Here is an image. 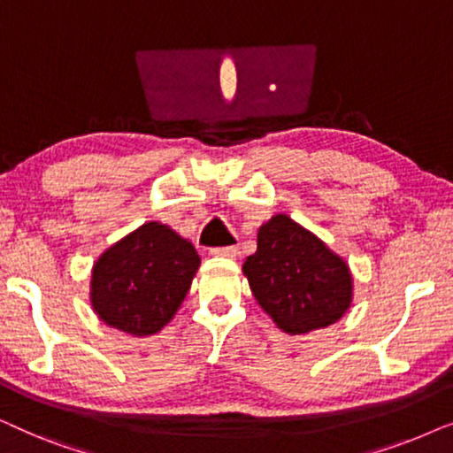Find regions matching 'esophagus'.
<instances>
[{
    "label": "esophagus",
    "mask_w": 453,
    "mask_h": 453,
    "mask_svg": "<svg viewBox=\"0 0 453 453\" xmlns=\"http://www.w3.org/2000/svg\"><path fill=\"white\" fill-rule=\"evenodd\" d=\"M210 253H212L214 257H226V259H234V257H237L239 250H237V247H216V250H212V251H210Z\"/></svg>",
    "instance_id": "1"
}]
</instances>
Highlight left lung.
I'll return each instance as SVG.
<instances>
[{
  "label": "left lung",
  "instance_id": "1",
  "mask_svg": "<svg viewBox=\"0 0 453 453\" xmlns=\"http://www.w3.org/2000/svg\"><path fill=\"white\" fill-rule=\"evenodd\" d=\"M243 274L259 307L290 336L324 330L352 305V274L342 256L287 214L257 231V251Z\"/></svg>",
  "mask_w": 453,
  "mask_h": 453
}]
</instances>
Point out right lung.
<instances>
[{"label":"right lung","mask_w":453,"mask_h":453,"mask_svg":"<svg viewBox=\"0 0 453 453\" xmlns=\"http://www.w3.org/2000/svg\"><path fill=\"white\" fill-rule=\"evenodd\" d=\"M200 264L188 239L163 222H144L92 265V311L115 330L152 336L175 318Z\"/></svg>","instance_id":"obj_1"}]
</instances>
